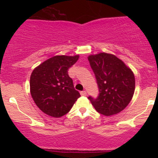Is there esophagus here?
I'll list each match as a JSON object with an SVG mask.
<instances>
[{
	"mask_svg": "<svg viewBox=\"0 0 158 158\" xmlns=\"http://www.w3.org/2000/svg\"><path fill=\"white\" fill-rule=\"evenodd\" d=\"M80 94L82 96H86V95H87V93L85 91H82V92H80Z\"/></svg>",
	"mask_w": 158,
	"mask_h": 158,
	"instance_id": "esophagus-1",
	"label": "esophagus"
}]
</instances>
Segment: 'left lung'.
I'll list each match as a JSON object with an SVG mask.
<instances>
[{
    "instance_id": "left-lung-1",
    "label": "left lung",
    "mask_w": 158,
    "mask_h": 158,
    "mask_svg": "<svg viewBox=\"0 0 158 158\" xmlns=\"http://www.w3.org/2000/svg\"><path fill=\"white\" fill-rule=\"evenodd\" d=\"M98 88L97 98L89 96L98 113L106 116L120 112L129 104L135 92L132 71L118 58L106 52L88 57Z\"/></svg>"
}]
</instances>
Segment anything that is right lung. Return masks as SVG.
I'll list each match as a JSON object with an SVG mask.
<instances>
[{"mask_svg": "<svg viewBox=\"0 0 158 158\" xmlns=\"http://www.w3.org/2000/svg\"><path fill=\"white\" fill-rule=\"evenodd\" d=\"M79 57L56 56L33 69L30 93L38 108L48 115L60 118L67 114L80 97L68 74Z\"/></svg>", "mask_w": 158, "mask_h": 158, "instance_id": "right-lung-1", "label": "right lung"}]
</instances>
